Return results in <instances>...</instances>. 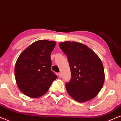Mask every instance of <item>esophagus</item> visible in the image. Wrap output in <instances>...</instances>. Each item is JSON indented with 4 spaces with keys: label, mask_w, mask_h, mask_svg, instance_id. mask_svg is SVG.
Masks as SVG:
<instances>
[{
    "label": "esophagus",
    "mask_w": 121,
    "mask_h": 121,
    "mask_svg": "<svg viewBox=\"0 0 121 121\" xmlns=\"http://www.w3.org/2000/svg\"><path fill=\"white\" fill-rule=\"evenodd\" d=\"M58 76H59V78H61V73H58Z\"/></svg>",
    "instance_id": "34e87169"
}]
</instances>
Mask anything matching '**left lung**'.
I'll list each match as a JSON object with an SVG mask.
<instances>
[{
  "label": "left lung",
  "instance_id": "8db88e82",
  "mask_svg": "<svg viewBox=\"0 0 121 121\" xmlns=\"http://www.w3.org/2000/svg\"><path fill=\"white\" fill-rule=\"evenodd\" d=\"M59 46L68 59L71 78L66 83L67 93L78 102L95 97L104 81V68L101 59L93 50L82 43L65 41Z\"/></svg>",
  "mask_w": 121,
  "mask_h": 121
}]
</instances>
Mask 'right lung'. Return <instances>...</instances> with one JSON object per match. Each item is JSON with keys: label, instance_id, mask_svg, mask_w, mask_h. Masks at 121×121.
Instances as JSON below:
<instances>
[{"label": "right lung", "instance_id": "right-lung-1", "mask_svg": "<svg viewBox=\"0 0 121 121\" xmlns=\"http://www.w3.org/2000/svg\"><path fill=\"white\" fill-rule=\"evenodd\" d=\"M56 42L40 40L33 43L22 51L15 66L17 87L22 93L38 98L47 92L57 76L51 70V53Z\"/></svg>", "mask_w": 121, "mask_h": 121}]
</instances>
